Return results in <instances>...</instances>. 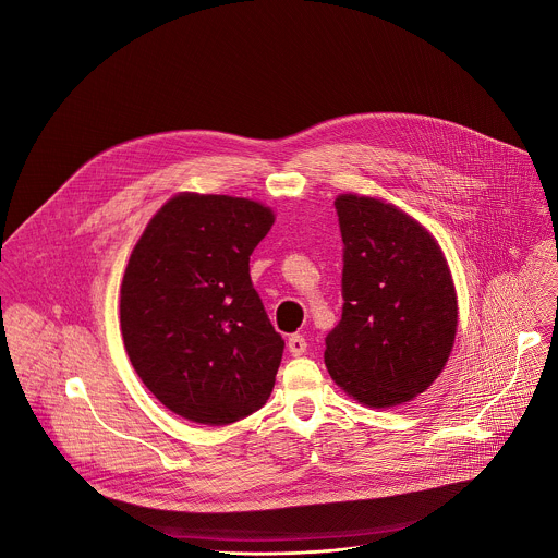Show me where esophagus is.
Instances as JSON below:
<instances>
[{
  "instance_id": "1",
  "label": "esophagus",
  "mask_w": 558,
  "mask_h": 558,
  "mask_svg": "<svg viewBox=\"0 0 558 558\" xmlns=\"http://www.w3.org/2000/svg\"><path fill=\"white\" fill-rule=\"evenodd\" d=\"M287 349H289V353H291L293 357H300V355L306 353V340H304L302 336H291V338L287 340Z\"/></svg>"
}]
</instances>
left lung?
<instances>
[{
    "mask_svg": "<svg viewBox=\"0 0 558 558\" xmlns=\"http://www.w3.org/2000/svg\"><path fill=\"white\" fill-rule=\"evenodd\" d=\"M344 243L342 320L327 336L331 379L368 409L424 392L454 347L459 306L435 235L397 205L366 194L336 198Z\"/></svg>",
    "mask_w": 558,
    "mask_h": 558,
    "instance_id": "8db88e82",
    "label": "left lung"
}]
</instances>
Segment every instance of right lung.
Masks as SVG:
<instances>
[{
    "label": "right lung",
    "mask_w": 558,
    "mask_h": 558,
    "mask_svg": "<svg viewBox=\"0 0 558 558\" xmlns=\"http://www.w3.org/2000/svg\"><path fill=\"white\" fill-rule=\"evenodd\" d=\"M271 207L181 192L145 225L121 282V336L147 390L172 413L225 426L263 409L284 342L250 278Z\"/></svg>",
    "instance_id": "right-lung-1"
}]
</instances>
